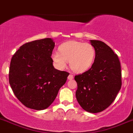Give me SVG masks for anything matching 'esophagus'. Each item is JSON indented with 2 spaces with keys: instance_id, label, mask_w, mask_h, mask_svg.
Listing matches in <instances>:
<instances>
[{
  "instance_id": "1",
  "label": "esophagus",
  "mask_w": 133,
  "mask_h": 133,
  "mask_svg": "<svg viewBox=\"0 0 133 133\" xmlns=\"http://www.w3.org/2000/svg\"><path fill=\"white\" fill-rule=\"evenodd\" d=\"M73 79V75L72 74H70L69 76H68V79L69 80H71V79Z\"/></svg>"
}]
</instances>
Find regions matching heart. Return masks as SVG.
I'll list each match as a JSON object with an SVG mask.
<instances>
[{"instance_id": "heart-1", "label": "heart", "mask_w": 133, "mask_h": 133, "mask_svg": "<svg viewBox=\"0 0 133 133\" xmlns=\"http://www.w3.org/2000/svg\"><path fill=\"white\" fill-rule=\"evenodd\" d=\"M59 52H54L52 58L58 67L64 69L67 62L72 71L82 73L89 70L95 59L96 50L89 43L68 41L59 46Z\"/></svg>"}]
</instances>
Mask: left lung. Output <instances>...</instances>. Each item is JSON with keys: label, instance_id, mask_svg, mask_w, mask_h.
<instances>
[{"label": "left lung", "instance_id": "1", "mask_svg": "<svg viewBox=\"0 0 133 133\" xmlns=\"http://www.w3.org/2000/svg\"><path fill=\"white\" fill-rule=\"evenodd\" d=\"M96 50L91 67L75 75L76 98L83 110L91 113L104 110L114 102L122 86L121 62L107 44L91 40Z\"/></svg>", "mask_w": 133, "mask_h": 133}]
</instances>
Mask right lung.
<instances>
[{
    "label": "right lung",
    "instance_id": "right-lung-1",
    "mask_svg": "<svg viewBox=\"0 0 133 133\" xmlns=\"http://www.w3.org/2000/svg\"><path fill=\"white\" fill-rule=\"evenodd\" d=\"M55 44L44 38L23 44L12 56L9 79L15 96L25 106L47 108L66 83L69 73L54 69L51 58Z\"/></svg>",
    "mask_w": 133,
    "mask_h": 133
}]
</instances>
